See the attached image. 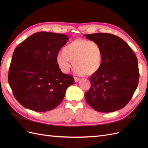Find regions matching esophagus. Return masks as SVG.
Here are the masks:
<instances>
[{
	"mask_svg": "<svg viewBox=\"0 0 148 148\" xmlns=\"http://www.w3.org/2000/svg\"><path fill=\"white\" fill-rule=\"evenodd\" d=\"M74 79H75V82L77 83L79 81V78L78 77H74Z\"/></svg>",
	"mask_w": 148,
	"mask_h": 148,
	"instance_id": "1",
	"label": "esophagus"
}]
</instances>
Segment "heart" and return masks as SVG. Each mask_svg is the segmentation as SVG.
Listing matches in <instances>:
<instances>
[{"label":"heart","instance_id":"obj_1","mask_svg":"<svg viewBox=\"0 0 148 148\" xmlns=\"http://www.w3.org/2000/svg\"><path fill=\"white\" fill-rule=\"evenodd\" d=\"M57 62L64 72H68L71 62L77 73L91 76L96 74L102 64L103 54L98 43L86 39H76L64 47L57 56Z\"/></svg>","mask_w":148,"mask_h":148}]
</instances>
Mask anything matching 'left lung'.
<instances>
[{
  "instance_id": "obj_1",
  "label": "left lung",
  "mask_w": 148,
  "mask_h": 148,
  "mask_svg": "<svg viewBox=\"0 0 148 148\" xmlns=\"http://www.w3.org/2000/svg\"><path fill=\"white\" fill-rule=\"evenodd\" d=\"M85 36L100 45L102 64L91 76V88L84 94L88 104L99 112L120 110L130 101L139 82L137 57L122 39L109 33Z\"/></svg>"
}]
</instances>
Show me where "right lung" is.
Here are the masks:
<instances>
[{
  "mask_svg": "<svg viewBox=\"0 0 148 148\" xmlns=\"http://www.w3.org/2000/svg\"><path fill=\"white\" fill-rule=\"evenodd\" d=\"M69 39L63 34L39 32L15 48L8 83L15 99L25 108L36 112L55 109L74 83L72 76L62 72L56 60Z\"/></svg>",
  "mask_w": 148,
  "mask_h": 148,
  "instance_id": "right-lung-1",
  "label": "right lung"
}]
</instances>
